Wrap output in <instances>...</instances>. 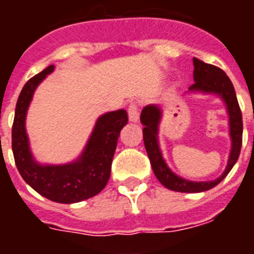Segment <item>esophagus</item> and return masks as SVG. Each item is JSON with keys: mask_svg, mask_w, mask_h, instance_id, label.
Instances as JSON below:
<instances>
[{"mask_svg": "<svg viewBox=\"0 0 254 254\" xmlns=\"http://www.w3.org/2000/svg\"><path fill=\"white\" fill-rule=\"evenodd\" d=\"M127 115H129V121L130 123H137L138 121L139 113H138V105L137 103H131L127 109Z\"/></svg>", "mask_w": 254, "mask_h": 254, "instance_id": "obj_1", "label": "esophagus"}]
</instances>
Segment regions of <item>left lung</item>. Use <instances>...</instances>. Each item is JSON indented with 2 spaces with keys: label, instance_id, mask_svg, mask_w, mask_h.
I'll use <instances>...</instances> for the list:
<instances>
[{
  "label": "left lung",
  "instance_id": "8db88e82",
  "mask_svg": "<svg viewBox=\"0 0 254 254\" xmlns=\"http://www.w3.org/2000/svg\"><path fill=\"white\" fill-rule=\"evenodd\" d=\"M193 83L189 88L191 93H204V95H216L224 101L228 113L229 137H231V151L224 173L215 181L193 182L179 177L171 171L163 159L162 151L158 142L159 123L162 119V109L155 104H150L143 108L141 112V123L145 127L143 131V143L150 159L151 167L155 177L166 189L178 191V192H203L207 190L213 189L235 166L239 159L243 143V116L240 107L237 103L236 92L233 88L232 81L229 80L227 73L212 64H207L204 62L193 58Z\"/></svg>",
  "mask_w": 254,
  "mask_h": 254
}]
</instances>
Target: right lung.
I'll use <instances>...</instances> for the list:
<instances>
[{"instance_id": "obj_1", "label": "right lung", "mask_w": 254, "mask_h": 254, "mask_svg": "<svg viewBox=\"0 0 254 254\" xmlns=\"http://www.w3.org/2000/svg\"><path fill=\"white\" fill-rule=\"evenodd\" d=\"M54 68L53 64L49 65L22 88L14 115L11 147L18 171L31 189L50 200L71 204L95 196L107 186L120 131L127 124V113L119 109L100 116L81 154L72 162L39 163L30 149L26 115L37 87Z\"/></svg>"}]
</instances>
